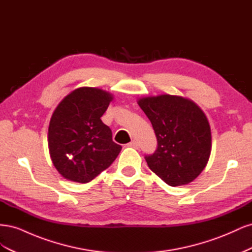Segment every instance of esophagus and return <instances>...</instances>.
I'll list each match as a JSON object with an SVG mask.
<instances>
[{
	"instance_id": "34e87169",
	"label": "esophagus",
	"mask_w": 252,
	"mask_h": 252,
	"mask_svg": "<svg viewBox=\"0 0 252 252\" xmlns=\"http://www.w3.org/2000/svg\"><path fill=\"white\" fill-rule=\"evenodd\" d=\"M128 146L129 147H133V148H139V142L133 140V141H131L130 143L128 144Z\"/></svg>"
}]
</instances>
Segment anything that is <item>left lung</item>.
Here are the masks:
<instances>
[{"mask_svg":"<svg viewBox=\"0 0 252 252\" xmlns=\"http://www.w3.org/2000/svg\"><path fill=\"white\" fill-rule=\"evenodd\" d=\"M150 120L157 150L145 156L149 168L169 186L192 182L208 163L211 131L201 108L188 98L161 94L138 102Z\"/></svg>","mask_w":252,"mask_h":252,"instance_id":"left-lung-1","label":"left lung"}]
</instances>
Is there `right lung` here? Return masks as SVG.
<instances>
[{
  "instance_id": "obj_1",
  "label": "right lung",
  "mask_w": 252,
  "mask_h": 252,
  "mask_svg": "<svg viewBox=\"0 0 252 252\" xmlns=\"http://www.w3.org/2000/svg\"><path fill=\"white\" fill-rule=\"evenodd\" d=\"M109 93L81 87L66 95L53 112L48 128L52 163L67 180L88 183L107 169L121 145L101 117L112 101Z\"/></svg>"
}]
</instances>
